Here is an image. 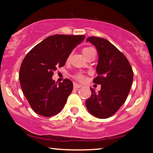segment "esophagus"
<instances>
[{
  "mask_svg": "<svg viewBox=\"0 0 153 153\" xmlns=\"http://www.w3.org/2000/svg\"><path fill=\"white\" fill-rule=\"evenodd\" d=\"M82 87V85H79V84L77 83H74V89H78V88H80V87Z\"/></svg>",
  "mask_w": 153,
  "mask_h": 153,
  "instance_id": "obj_1",
  "label": "esophagus"
}]
</instances>
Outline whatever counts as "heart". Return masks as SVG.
Instances as JSON below:
<instances>
[{
	"label": "heart",
	"instance_id": "1",
	"mask_svg": "<svg viewBox=\"0 0 153 153\" xmlns=\"http://www.w3.org/2000/svg\"><path fill=\"white\" fill-rule=\"evenodd\" d=\"M95 51V50L92 48H90V47L85 48L82 50V53H83V55L85 56V57H87V56H88L90 53H92V51ZM71 54L68 55V57H67V61H69L70 58H71ZM75 78L78 80H82L84 79V76H83V75L81 74H76V76H75Z\"/></svg>",
	"mask_w": 153,
	"mask_h": 153
}]
</instances>
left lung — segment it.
<instances>
[{"instance_id":"1","label":"left lung","mask_w":153,"mask_h":153,"mask_svg":"<svg viewBox=\"0 0 153 153\" xmlns=\"http://www.w3.org/2000/svg\"><path fill=\"white\" fill-rule=\"evenodd\" d=\"M95 46L99 55L93 79L101 89L95 92L90 88L92 95L86 100L89 112L95 117L107 118L112 116L124 103L133 82L134 73L128 59L117 48L107 39L90 37L87 39Z\"/></svg>"}]
</instances>
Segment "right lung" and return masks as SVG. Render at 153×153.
<instances>
[{
    "label": "right lung",
    "mask_w": 153,
    "mask_h": 153,
    "mask_svg": "<svg viewBox=\"0 0 153 153\" xmlns=\"http://www.w3.org/2000/svg\"><path fill=\"white\" fill-rule=\"evenodd\" d=\"M85 35L50 36L35 46L22 61L19 70L22 90L36 114L51 117L64 107L73 90L68 79L57 84L53 72L66 63L72 50L85 39Z\"/></svg>",
    "instance_id": "add662e5"
}]
</instances>
